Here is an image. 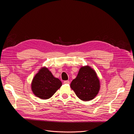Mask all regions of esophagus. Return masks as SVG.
I'll return each instance as SVG.
<instances>
[{"mask_svg": "<svg viewBox=\"0 0 134 134\" xmlns=\"http://www.w3.org/2000/svg\"><path fill=\"white\" fill-rule=\"evenodd\" d=\"M64 84H70V82L69 80H65V81H64Z\"/></svg>", "mask_w": 134, "mask_h": 134, "instance_id": "34e87169", "label": "esophagus"}]
</instances>
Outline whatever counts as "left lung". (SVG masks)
I'll return each mask as SVG.
<instances>
[{"mask_svg": "<svg viewBox=\"0 0 134 134\" xmlns=\"http://www.w3.org/2000/svg\"><path fill=\"white\" fill-rule=\"evenodd\" d=\"M70 87L81 100H91L98 93L99 80L92 68L89 66H82L76 78L71 82Z\"/></svg>", "mask_w": 134, "mask_h": 134, "instance_id": "1", "label": "left lung"}]
</instances>
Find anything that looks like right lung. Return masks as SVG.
Returning <instances> with one entry per match:
<instances>
[{
	"instance_id": "obj_1",
	"label": "right lung",
	"mask_w": 134,
	"mask_h": 134,
	"mask_svg": "<svg viewBox=\"0 0 134 134\" xmlns=\"http://www.w3.org/2000/svg\"><path fill=\"white\" fill-rule=\"evenodd\" d=\"M62 86V82L55 78L47 68H42L32 80L31 89L36 96L46 99L51 98Z\"/></svg>"
}]
</instances>
